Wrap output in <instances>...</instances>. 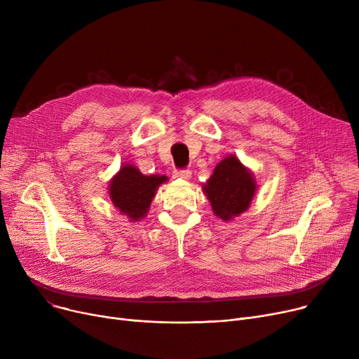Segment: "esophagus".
<instances>
[{
  "instance_id": "34e87169",
  "label": "esophagus",
  "mask_w": 359,
  "mask_h": 359,
  "mask_svg": "<svg viewBox=\"0 0 359 359\" xmlns=\"http://www.w3.org/2000/svg\"><path fill=\"white\" fill-rule=\"evenodd\" d=\"M173 176L177 177V179H183V180H189L192 177V173L191 170H175L173 172Z\"/></svg>"
}]
</instances>
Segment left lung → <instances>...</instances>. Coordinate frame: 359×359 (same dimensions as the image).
<instances>
[{
  "label": "left lung",
  "instance_id": "8db88e82",
  "mask_svg": "<svg viewBox=\"0 0 359 359\" xmlns=\"http://www.w3.org/2000/svg\"><path fill=\"white\" fill-rule=\"evenodd\" d=\"M202 189L214 214L224 221H231L248 211L256 192V182L249 168L236 156H229L217 164Z\"/></svg>",
  "mask_w": 359,
  "mask_h": 359
}]
</instances>
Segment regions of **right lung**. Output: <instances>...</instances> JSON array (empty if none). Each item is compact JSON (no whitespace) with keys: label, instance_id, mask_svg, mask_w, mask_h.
Listing matches in <instances>:
<instances>
[{"label":"right lung","instance_id":"right-lung-1","mask_svg":"<svg viewBox=\"0 0 359 359\" xmlns=\"http://www.w3.org/2000/svg\"><path fill=\"white\" fill-rule=\"evenodd\" d=\"M164 182H167L165 176H145L135 165L125 164L110 180L109 195L123 215L130 221H140L147 217L157 187Z\"/></svg>","mask_w":359,"mask_h":359}]
</instances>
